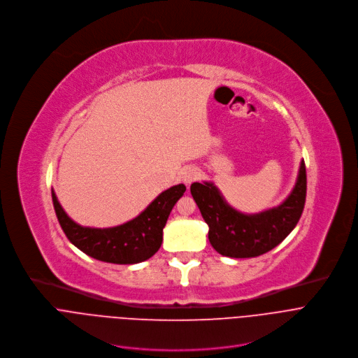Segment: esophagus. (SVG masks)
<instances>
[{"mask_svg": "<svg viewBox=\"0 0 358 358\" xmlns=\"http://www.w3.org/2000/svg\"><path fill=\"white\" fill-rule=\"evenodd\" d=\"M200 178V172L197 168L194 166H187L182 171V180L186 183V185H190L192 182H194L196 179Z\"/></svg>", "mask_w": 358, "mask_h": 358, "instance_id": "34e87169", "label": "esophagus"}]
</instances>
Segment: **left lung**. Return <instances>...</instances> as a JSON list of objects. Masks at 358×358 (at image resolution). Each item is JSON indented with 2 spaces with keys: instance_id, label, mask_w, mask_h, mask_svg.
<instances>
[{
  "instance_id": "obj_1",
  "label": "left lung",
  "mask_w": 358,
  "mask_h": 358,
  "mask_svg": "<svg viewBox=\"0 0 358 358\" xmlns=\"http://www.w3.org/2000/svg\"><path fill=\"white\" fill-rule=\"evenodd\" d=\"M190 193L208 226V241L214 250L230 258L258 257L287 238L302 216L306 200L305 161L288 199L258 214L234 210L211 182L192 183Z\"/></svg>"
}]
</instances>
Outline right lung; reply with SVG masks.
Here are the masks:
<instances>
[{"instance_id":"obj_1","label":"right lung","mask_w":358,"mask_h":358,"mask_svg":"<svg viewBox=\"0 0 358 358\" xmlns=\"http://www.w3.org/2000/svg\"><path fill=\"white\" fill-rule=\"evenodd\" d=\"M185 190V185L172 186L162 192L139 216L110 229L82 227L64 213L53 190L52 200L59 224L71 244L99 261L125 265L145 261L159 250L166 220Z\"/></svg>"}]
</instances>
